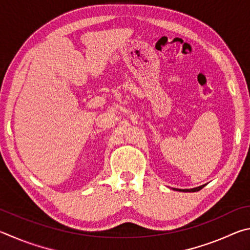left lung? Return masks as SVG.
<instances>
[{
	"mask_svg": "<svg viewBox=\"0 0 250 250\" xmlns=\"http://www.w3.org/2000/svg\"><path fill=\"white\" fill-rule=\"evenodd\" d=\"M204 186H201V187H198V188H194V189H188V190H179V191H183V192H196V191H200L201 189H202Z\"/></svg>",
	"mask_w": 250,
	"mask_h": 250,
	"instance_id": "obj_1",
	"label": "left lung"
}]
</instances>
